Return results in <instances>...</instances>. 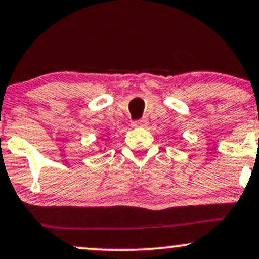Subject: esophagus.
<instances>
[{
	"mask_svg": "<svg viewBox=\"0 0 259 259\" xmlns=\"http://www.w3.org/2000/svg\"><path fill=\"white\" fill-rule=\"evenodd\" d=\"M148 125V119L147 118H142V119L133 121V126L135 127H145Z\"/></svg>",
	"mask_w": 259,
	"mask_h": 259,
	"instance_id": "obj_1",
	"label": "esophagus"
}]
</instances>
